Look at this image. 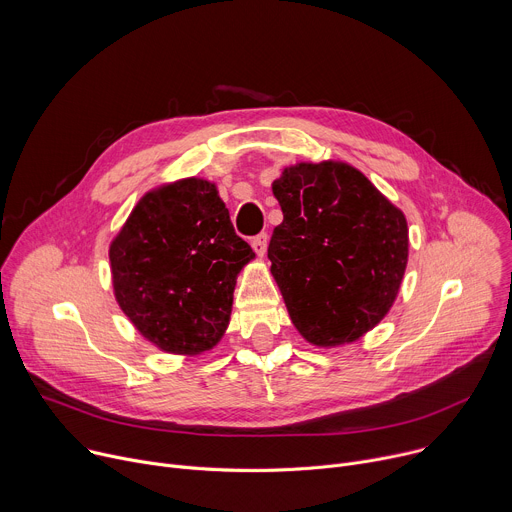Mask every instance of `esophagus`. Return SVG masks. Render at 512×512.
I'll list each match as a JSON object with an SVG mask.
<instances>
[{
    "mask_svg": "<svg viewBox=\"0 0 512 512\" xmlns=\"http://www.w3.org/2000/svg\"><path fill=\"white\" fill-rule=\"evenodd\" d=\"M267 243H269V237H267L265 233L257 235V237L251 241V247H253V251L257 253V257H263V255L267 253Z\"/></svg>",
    "mask_w": 512,
    "mask_h": 512,
    "instance_id": "1",
    "label": "esophagus"
}]
</instances>
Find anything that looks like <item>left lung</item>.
<instances>
[{
  "mask_svg": "<svg viewBox=\"0 0 512 512\" xmlns=\"http://www.w3.org/2000/svg\"><path fill=\"white\" fill-rule=\"evenodd\" d=\"M271 190L283 223L267 257L291 324L318 348L358 340L401 289L409 259L403 210L340 160L285 166Z\"/></svg>",
  "mask_w": 512,
  "mask_h": 512,
  "instance_id": "left-lung-1",
  "label": "left lung"
}]
</instances>
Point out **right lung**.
I'll use <instances>...</instances> for the list:
<instances>
[{
	"mask_svg": "<svg viewBox=\"0 0 512 512\" xmlns=\"http://www.w3.org/2000/svg\"><path fill=\"white\" fill-rule=\"evenodd\" d=\"M253 259L216 184L180 178L145 192L113 237V296L158 350L196 356L225 336L237 275Z\"/></svg>",
	"mask_w": 512,
	"mask_h": 512,
	"instance_id": "obj_1",
	"label": "right lung"
}]
</instances>
